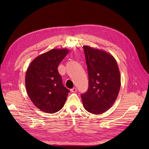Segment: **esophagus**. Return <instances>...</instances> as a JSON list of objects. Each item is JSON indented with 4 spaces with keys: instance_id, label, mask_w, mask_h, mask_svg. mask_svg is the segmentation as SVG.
<instances>
[{
    "instance_id": "34e87169",
    "label": "esophagus",
    "mask_w": 149,
    "mask_h": 149,
    "mask_svg": "<svg viewBox=\"0 0 149 149\" xmlns=\"http://www.w3.org/2000/svg\"><path fill=\"white\" fill-rule=\"evenodd\" d=\"M70 92H77V89H76L75 88H73L72 89H70Z\"/></svg>"
}]
</instances>
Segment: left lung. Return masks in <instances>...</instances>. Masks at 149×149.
I'll return each instance as SVG.
<instances>
[{
	"instance_id": "left-lung-1",
	"label": "left lung",
	"mask_w": 149,
	"mask_h": 149,
	"mask_svg": "<svg viewBox=\"0 0 149 149\" xmlns=\"http://www.w3.org/2000/svg\"><path fill=\"white\" fill-rule=\"evenodd\" d=\"M83 48L89 77L88 90L81 95L83 105L88 112L100 115L109 110L118 97L120 70L112 54L86 45Z\"/></svg>"
}]
</instances>
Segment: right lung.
<instances>
[{
	"instance_id": "add662e5",
	"label": "right lung",
	"mask_w": 149,
	"mask_h": 149,
	"mask_svg": "<svg viewBox=\"0 0 149 149\" xmlns=\"http://www.w3.org/2000/svg\"><path fill=\"white\" fill-rule=\"evenodd\" d=\"M69 52L66 48L52 49L35 58L26 70L28 97L44 112L54 113L65 105L69 91L63 84L57 69Z\"/></svg>"
}]
</instances>
